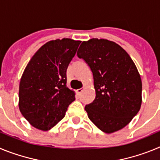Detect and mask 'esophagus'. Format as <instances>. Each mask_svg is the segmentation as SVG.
I'll return each mask as SVG.
<instances>
[{
    "instance_id": "obj_1",
    "label": "esophagus",
    "mask_w": 160,
    "mask_h": 160,
    "mask_svg": "<svg viewBox=\"0 0 160 160\" xmlns=\"http://www.w3.org/2000/svg\"><path fill=\"white\" fill-rule=\"evenodd\" d=\"M82 91H83V88H81V89H78V90H77V93L78 94H81V93L82 92Z\"/></svg>"
}]
</instances>
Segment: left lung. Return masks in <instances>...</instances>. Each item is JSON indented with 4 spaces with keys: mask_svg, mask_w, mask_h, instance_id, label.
<instances>
[{
    "mask_svg": "<svg viewBox=\"0 0 160 160\" xmlns=\"http://www.w3.org/2000/svg\"><path fill=\"white\" fill-rule=\"evenodd\" d=\"M77 55L94 78L95 98L85 107L90 121L105 133L123 128L142 103V82L132 59L115 42L98 38L83 42Z\"/></svg>",
    "mask_w": 160,
    "mask_h": 160,
    "instance_id": "8db88e82",
    "label": "left lung"
}]
</instances>
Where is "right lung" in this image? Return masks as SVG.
Listing matches in <instances>:
<instances>
[{
    "instance_id": "obj_1",
    "label": "right lung",
    "mask_w": 160,
    "mask_h": 160,
    "mask_svg": "<svg viewBox=\"0 0 160 160\" xmlns=\"http://www.w3.org/2000/svg\"><path fill=\"white\" fill-rule=\"evenodd\" d=\"M80 41H50L42 46L25 67L19 86V109L34 128L48 131L64 118L75 99L66 87V70Z\"/></svg>"
}]
</instances>
